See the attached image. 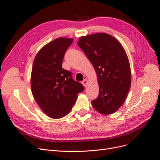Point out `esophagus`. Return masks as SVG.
Masks as SVG:
<instances>
[{
	"label": "esophagus",
	"mask_w": 160,
	"mask_h": 160,
	"mask_svg": "<svg viewBox=\"0 0 160 160\" xmlns=\"http://www.w3.org/2000/svg\"><path fill=\"white\" fill-rule=\"evenodd\" d=\"M82 84H83V85L85 87V88H86L87 85H88V79H84L83 81H82Z\"/></svg>",
	"instance_id": "1"
}]
</instances>
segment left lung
Segmentation results:
<instances>
[{"label":"left lung","mask_w":160,"mask_h":160,"mask_svg":"<svg viewBox=\"0 0 160 160\" xmlns=\"http://www.w3.org/2000/svg\"><path fill=\"white\" fill-rule=\"evenodd\" d=\"M77 45L98 77L99 96L92 101V106L101 114L114 113L126 99L132 82L126 52L119 41L105 32L81 37Z\"/></svg>","instance_id":"left-lung-1"}]
</instances>
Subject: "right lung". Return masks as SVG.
<instances>
[{
    "mask_svg": "<svg viewBox=\"0 0 160 160\" xmlns=\"http://www.w3.org/2000/svg\"><path fill=\"white\" fill-rule=\"evenodd\" d=\"M73 39L59 37L38 51L31 77L33 98L49 118L59 119L69 113L83 85L72 78L71 72L62 68L64 55Z\"/></svg>",
    "mask_w": 160,
    "mask_h": 160,
    "instance_id": "obj_1",
    "label": "right lung"
}]
</instances>
